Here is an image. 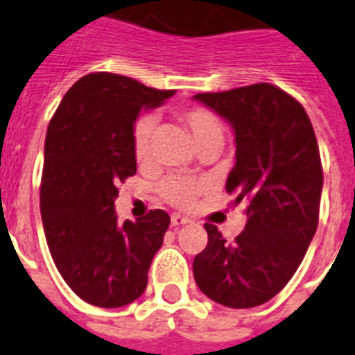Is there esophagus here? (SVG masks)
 <instances>
[{"label": "esophagus", "mask_w": 355, "mask_h": 355, "mask_svg": "<svg viewBox=\"0 0 355 355\" xmlns=\"http://www.w3.org/2000/svg\"><path fill=\"white\" fill-rule=\"evenodd\" d=\"M187 223H189V218H186V216L171 214V225H173V227H184V225Z\"/></svg>", "instance_id": "obj_1"}]
</instances>
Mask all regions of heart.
Wrapping results in <instances>:
<instances>
[{"instance_id": "1", "label": "heart", "mask_w": 355, "mask_h": 355, "mask_svg": "<svg viewBox=\"0 0 355 355\" xmlns=\"http://www.w3.org/2000/svg\"><path fill=\"white\" fill-rule=\"evenodd\" d=\"M182 123L189 130L196 148L202 150L211 144H223V125L214 114L205 109H189L180 114ZM153 119L143 118L135 123L134 128V155L137 162H146L150 157V141H152ZM205 191L202 182L189 180V178L171 177L160 186V193L177 207H191L195 200Z\"/></svg>"}]
</instances>
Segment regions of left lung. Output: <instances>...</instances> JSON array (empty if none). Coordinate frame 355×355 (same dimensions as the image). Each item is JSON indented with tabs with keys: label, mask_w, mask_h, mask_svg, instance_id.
I'll use <instances>...</instances> for the list:
<instances>
[{
	"label": "left lung",
	"mask_w": 355,
	"mask_h": 355,
	"mask_svg": "<svg viewBox=\"0 0 355 355\" xmlns=\"http://www.w3.org/2000/svg\"><path fill=\"white\" fill-rule=\"evenodd\" d=\"M232 126L236 164L227 191L246 205V225L229 243L205 223L209 243L193 261L200 291L232 309L271 300L300 266L316 227L323 173L309 116L271 84L195 94Z\"/></svg>",
	"instance_id": "8db88e82"
}]
</instances>
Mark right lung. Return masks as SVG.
I'll return each mask as SVG.
<instances>
[{"label": "right lung", "instance_id": "1", "mask_svg": "<svg viewBox=\"0 0 355 355\" xmlns=\"http://www.w3.org/2000/svg\"><path fill=\"white\" fill-rule=\"evenodd\" d=\"M173 94L128 76L91 73L66 92L49 121L42 227L62 279L92 306L123 307L146 289L171 220L155 209L119 223L114 200L119 182L137 171L134 128L141 110L157 109Z\"/></svg>", "mask_w": 355, "mask_h": 355}]
</instances>
